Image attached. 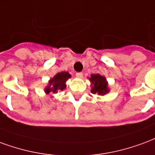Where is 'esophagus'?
<instances>
[{
  "label": "esophagus",
  "instance_id": "34e87169",
  "mask_svg": "<svg viewBox=\"0 0 155 155\" xmlns=\"http://www.w3.org/2000/svg\"><path fill=\"white\" fill-rule=\"evenodd\" d=\"M76 77L78 78H82L83 77V73H76Z\"/></svg>",
  "mask_w": 155,
  "mask_h": 155
}]
</instances>
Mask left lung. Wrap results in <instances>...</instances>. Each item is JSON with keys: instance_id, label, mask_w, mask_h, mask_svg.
<instances>
[{"instance_id": "8db88e82", "label": "left lung", "mask_w": 155, "mask_h": 155, "mask_svg": "<svg viewBox=\"0 0 155 155\" xmlns=\"http://www.w3.org/2000/svg\"><path fill=\"white\" fill-rule=\"evenodd\" d=\"M90 81L92 85L91 91L93 94L104 95L108 92L107 82L104 77L101 76L100 74H92L91 75Z\"/></svg>"}]
</instances>
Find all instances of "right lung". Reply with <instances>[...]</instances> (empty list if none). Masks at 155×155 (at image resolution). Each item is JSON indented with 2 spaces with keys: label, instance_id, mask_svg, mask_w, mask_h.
<instances>
[{
  "label": "right lung",
  "instance_id": "obj_1",
  "mask_svg": "<svg viewBox=\"0 0 155 155\" xmlns=\"http://www.w3.org/2000/svg\"><path fill=\"white\" fill-rule=\"evenodd\" d=\"M69 78H71V75L67 72L66 73L65 72H61V73H57L50 80L48 86L45 88V92L49 93L50 91L58 92L57 91H63L66 87L65 82Z\"/></svg>",
  "mask_w": 155,
  "mask_h": 155
}]
</instances>
